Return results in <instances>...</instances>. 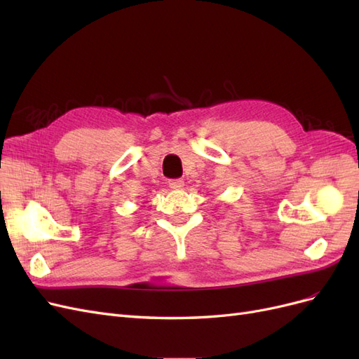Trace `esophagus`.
I'll return each mask as SVG.
<instances>
[{"label":"esophagus","mask_w":359,"mask_h":359,"mask_svg":"<svg viewBox=\"0 0 359 359\" xmlns=\"http://www.w3.org/2000/svg\"><path fill=\"white\" fill-rule=\"evenodd\" d=\"M169 187L173 190H180L184 187V181L181 178H175V180H170L169 181Z\"/></svg>","instance_id":"1"}]
</instances>
